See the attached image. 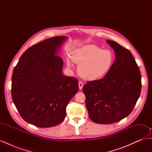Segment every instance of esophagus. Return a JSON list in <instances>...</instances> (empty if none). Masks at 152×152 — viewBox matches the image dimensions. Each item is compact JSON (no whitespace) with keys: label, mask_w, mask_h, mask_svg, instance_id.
I'll return each mask as SVG.
<instances>
[{"label":"esophagus","mask_w":152,"mask_h":152,"mask_svg":"<svg viewBox=\"0 0 152 152\" xmlns=\"http://www.w3.org/2000/svg\"><path fill=\"white\" fill-rule=\"evenodd\" d=\"M79 89H82V87H83V83H82V82H79Z\"/></svg>","instance_id":"obj_1"}]
</instances>
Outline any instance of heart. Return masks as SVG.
<instances>
[{
    "label": "heart",
    "mask_w": 152,
    "mask_h": 152,
    "mask_svg": "<svg viewBox=\"0 0 152 152\" xmlns=\"http://www.w3.org/2000/svg\"><path fill=\"white\" fill-rule=\"evenodd\" d=\"M72 59L79 64L78 72L87 80H96L104 76L111 68L113 62V54L109 49H100L95 45H86L73 50ZM67 65L72 63L69 58Z\"/></svg>",
    "instance_id": "heart-1"
}]
</instances>
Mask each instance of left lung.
I'll list each match as a JSON object with an SVG mask.
<instances>
[{
  "instance_id": "obj_1",
  "label": "left lung",
  "mask_w": 152,
  "mask_h": 152,
  "mask_svg": "<svg viewBox=\"0 0 152 152\" xmlns=\"http://www.w3.org/2000/svg\"><path fill=\"white\" fill-rule=\"evenodd\" d=\"M107 42L115 53V60L103 78L87 82L82 88L89 118L100 124L128 116L141 89V72L130 50L115 41Z\"/></svg>"
}]
</instances>
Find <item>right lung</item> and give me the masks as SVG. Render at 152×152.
<instances>
[{"label": "right lung", "mask_w": 152, "mask_h": 152, "mask_svg": "<svg viewBox=\"0 0 152 152\" xmlns=\"http://www.w3.org/2000/svg\"><path fill=\"white\" fill-rule=\"evenodd\" d=\"M66 39L54 37L32 45L13 70V103L23 120L36 127L62 122L68 103L79 91L76 78L63 74V59L56 55Z\"/></svg>", "instance_id": "add662e5"}]
</instances>
